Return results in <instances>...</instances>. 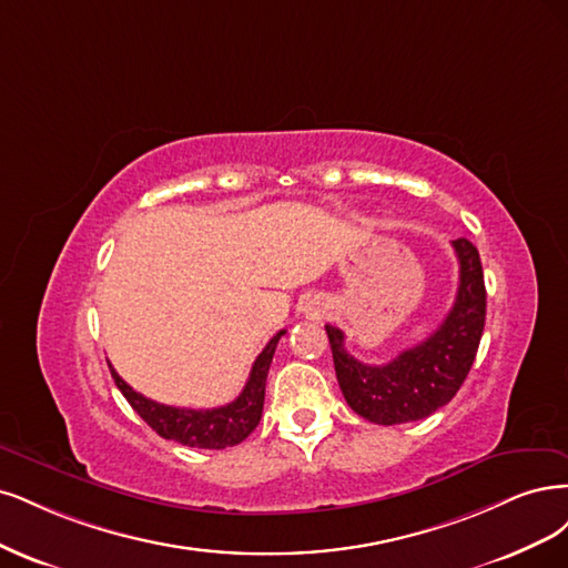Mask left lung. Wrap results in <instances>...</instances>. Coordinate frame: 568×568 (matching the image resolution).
Masks as SVG:
<instances>
[{"mask_svg":"<svg viewBox=\"0 0 568 568\" xmlns=\"http://www.w3.org/2000/svg\"><path fill=\"white\" fill-rule=\"evenodd\" d=\"M460 285L453 308L436 331L384 365L356 361L344 333L325 325L339 389L352 410L375 425L415 423L446 406L463 387L486 323V285L479 250L467 237L453 241Z\"/></svg>","mask_w":568,"mask_h":568,"instance_id":"obj_1","label":"left lung"}]
</instances>
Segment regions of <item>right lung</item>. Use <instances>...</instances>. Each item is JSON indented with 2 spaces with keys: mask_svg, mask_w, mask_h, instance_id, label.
Segmentation results:
<instances>
[{
  "mask_svg": "<svg viewBox=\"0 0 568 568\" xmlns=\"http://www.w3.org/2000/svg\"><path fill=\"white\" fill-rule=\"evenodd\" d=\"M283 335L285 331L273 335L271 342L264 346V352L257 356V361H254L241 396L226 406L207 408V410L174 408V406L158 404V400H151L143 394L134 392L130 384L115 373L111 363H108V368H111V375L122 396L130 400V406L141 415L143 423L153 432H158L162 438H170V442H176L189 448L222 450L245 442V438L254 432V427L260 425L262 410H264L268 365L273 361V354H276L278 339Z\"/></svg>",
  "mask_w": 568,
  "mask_h": 568,
  "instance_id": "1",
  "label": "right lung"
}]
</instances>
